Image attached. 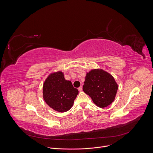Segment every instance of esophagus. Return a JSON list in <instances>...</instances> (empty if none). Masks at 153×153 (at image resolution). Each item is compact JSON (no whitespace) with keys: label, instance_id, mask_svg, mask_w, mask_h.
I'll list each match as a JSON object with an SVG mask.
<instances>
[{"label":"esophagus","instance_id":"esophagus-1","mask_svg":"<svg viewBox=\"0 0 153 153\" xmlns=\"http://www.w3.org/2000/svg\"><path fill=\"white\" fill-rule=\"evenodd\" d=\"M78 90L79 91H82V86H80L79 88H78Z\"/></svg>","mask_w":153,"mask_h":153}]
</instances>
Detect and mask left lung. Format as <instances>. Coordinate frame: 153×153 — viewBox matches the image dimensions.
Wrapping results in <instances>:
<instances>
[{"instance_id": "1", "label": "left lung", "mask_w": 153, "mask_h": 153, "mask_svg": "<svg viewBox=\"0 0 153 153\" xmlns=\"http://www.w3.org/2000/svg\"><path fill=\"white\" fill-rule=\"evenodd\" d=\"M117 90V84L108 73L99 69L87 73L83 90L97 106L105 108L110 105L114 100Z\"/></svg>"}]
</instances>
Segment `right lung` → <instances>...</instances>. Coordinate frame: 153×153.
<instances>
[{
	"mask_svg": "<svg viewBox=\"0 0 153 153\" xmlns=\"http://www.w3.org/2000/svg\"><path fill=\"white\" fill-rule=\"evenodd\" d=\"M71 81L65 79L62 72L51 74L43 86V97L45 102L55 111L63 113L73 106L78 94Z\"/></svg>",
	"mask_w": 153,
	"mask_h": 153,
	"instance_id": "add662e5",
	"label": "right lung"
}]
</instances>
